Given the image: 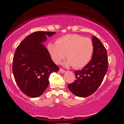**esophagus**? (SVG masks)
<instances>
[{
  "instance_id": "obj_1",
  "label": "esophagus",
  "mask_w": 124,
  "mask_h": 124,
  "mask_svg": "<svg viewBox=\"0 0 124 124\" xmlns=\"http://www.w3.org/2000/svg\"><path fill=\"white\" fill-rule=\"evenodd\" d=\"M59 72H61V73H65V70H64V69H62V68H60V69H59Z\"/></svg>"
}]
</instances>
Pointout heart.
<instances>
[{
    "instance_id": "b5f03b06",
    "label": "heart",
    "mask_w": 124,
    "mask_h": 124,
    "mask_svg": "<svg viewBox=\"0 0 124 124\" xmlns=\"http://www.w3.org/2000/svg\"><path fill=\"white\" fill-rule=\"evenodd\" d=\"M52 60L59 64L65 58L66 66L75 69L86 66L92 59L94 52L93 42L90 38L76 34H67L58 38L56 42H48L46 46Z\"/></svg>"
}]
</instances>
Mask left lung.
<instances>
[{"instance_id": "1", "label": "left lung", "mask_w": 124, "mask_h": 124, "mask_svg": "<svg viewBox=\"0 0 124 124\" xmlns=\"http://www.w3.org/2000/svg\"><path fill=\"white\" fill-rule=\"evenodd\" d=\"M94 52L92 60L82 70L75 71L76 79L68 87L80 97L90 96L98 89L107 72L108 58L106 48L96 37L92 38Z\"/></svg>"}]
</instances>
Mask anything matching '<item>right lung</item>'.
Here are the masks:
<instances>
[{
	"label": "right lung",
	"mask_w": 124,
	"mask_h": 124,
	"mask_svg": "<svg viewBox=\"0 0 124 124\" xmlns=\"http://www.w3.org/2000/svg\"><path fill=\"white\" fill-rule=\"evenodd\" d=\"M55 33L32 32L21 41L15 51L13 73L21 92L30 97L40 96L49 85L51 73L59 69L42 44L46 40V37Z\"/></svg>",
	"instance_id": "right-lung-1"
}]
</instances>
